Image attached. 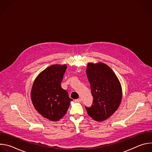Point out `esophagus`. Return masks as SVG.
<instances>
[{
  "instance_id": "34e87169",
  "label": "esophagus",
  "mask_w": 152,
  "mask_h": 152,
  "mask_svg": "<svg viewBox=\"0 0 152 152\" xmlns=\"http://www.w3.org/2000/svg\"><path fill=\"white\" fill-rule=\"evenodd\" d=\"M81 100H82V99H80V98H79V99H76L75 101L76 102H81Z\"/></svg>"
}]
</instances>
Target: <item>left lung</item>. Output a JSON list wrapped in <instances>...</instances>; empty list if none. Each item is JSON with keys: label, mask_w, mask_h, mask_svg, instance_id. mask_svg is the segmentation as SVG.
<instances>
[{"label": "left lung", "mask_w": 152, "mask_h": 152, "mask_svg": "<svg viewBox=\"0 0 152 152\" xmlns=\"http://www.w3.org/2000/svg\"><path fill=\"white\" fill-rule=\"evenodd\" d=\"M86 76L94 99L90 107L85 106L86 110L94 120L103 121L115 113L121 103V84L113 70L102 62L88 63Z\"/></svg>", "instance_id": "1"}]
</instances>
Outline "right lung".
Here are the masks:
<instances>
[{
  "instance_id": "add662e5",
  "label": "right lung",
  "mask_w": 152,
  "mask_h": 152,
  "mask_svg": "<svg viewBox=\"0 0 152 152\" xmlns=\"http://www.w3.org/2000/svg\"><path fill=\"white\" fill-rule=\"evenodd\" d=\"M66 69V65L49 67L37 76L32 88L31 99L36 110L53 121L66 114L72 100L61 86Z\"/></svg>"
}]
</instances>
